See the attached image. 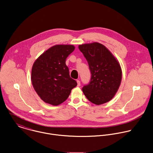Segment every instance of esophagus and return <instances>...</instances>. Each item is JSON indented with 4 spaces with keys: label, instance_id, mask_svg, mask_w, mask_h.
Instances as JSON below:
<instances>
[{
    "label": "esophagus",
    "instance_id": "obj_1",
    "mask_svg": "<svg viewBox=\"0 0 153 153\" xmlns=\"http://www.w3.org/2000/svg\"><path fill=\"white\" fill-rule=\"evenodd\" d=\"M77 86H80V80H77Z\"/></svg>",
    "mask_w": 153,
    "mask_h": 153
}]
</instances>
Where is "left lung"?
<instances>
[{
	"label": "left lung",
	"mask_w": 153,
	"mask_h": 153,
	"mask_svg": "<svg viewBox=\"0 0 153 153\" xmlns=\"http://www.w3.org/2000/svg\"><path fill=\"white\" fill-rule=\"evenodd\" d=\"M79 49L86 58L92 74L89 85L82 88L84 95L96 105L110 101L122 81L119 62L104 45L98 42L80 45Z\"/></svg>",
	"instance_id": "1"
}]
</instances>
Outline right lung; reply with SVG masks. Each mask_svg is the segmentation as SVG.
Here are the masks:
<instances>
[{"label": "right lung", "mask_w": 153, "mask_h": 153, "mask_svg": "<svg viewBox=\"0 0 153 153\" xmlns=\"http://www.w3.org/2000/svg\"><path fill=\"white\" fill-rule=\"evenodd\" d=\"M74 49L73 45H56L34 61L31 80L35 91L45 102L55 106L62 104L77 86L65 64L66 58Z\"/></svg>", "instance_id": "obj_1"}]
</instances>
